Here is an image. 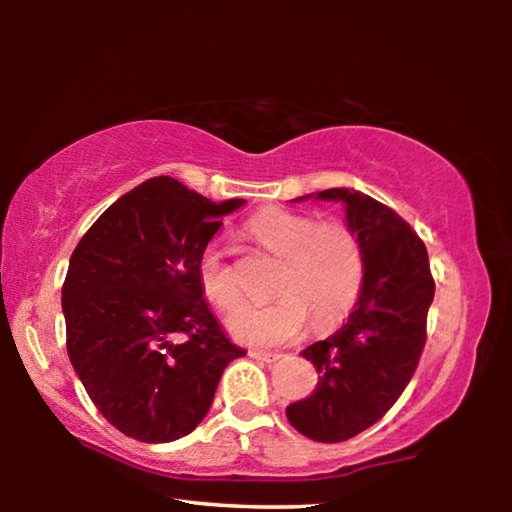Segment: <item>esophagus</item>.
<instances>
[{
    "label": "esophagus",
    "mask_w": 512,
    "mask_h": 512,
    "mask_svg": "<svg viewBox=\"0 0 512 512\" xmlns=\"http://www.w3.org/2000/svg\"><path fill=\"white\" fill-rule=\"evenodd\" d=\"M250 357L257 359V361H266V363H273V361H280L282 354L280 352H264V350H250Z\"/></svg>",
    "instance_id": "esophagus-1"
}]
</instances>
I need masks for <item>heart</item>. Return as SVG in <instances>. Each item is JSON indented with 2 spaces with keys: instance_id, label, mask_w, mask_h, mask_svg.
<instances>
[{
  "instance_id": "heart-1",
  "label": "heart",
  "mask_w": 512,
  "mask_h": 512,
  "mask_svg": "<svg viewBox=\"0 0 512 512\" xmlns=\"http://www.w3.org/2000/svg\"><path fill=\"white\" fill-rule=\"evenodd\" d=\"M248 235L268 253L284 259L273 305H241L228 316V332L255 348L282 345L305 329L311 316L316 327H332L348 316L359 300L366 277L357 230L343 219L316 221L314 214L266 207L246 225ZM198 284L203 296L221 311L239 302L235 273L219 246H207L198 257Z\"/></svg>"
}]
</instances>
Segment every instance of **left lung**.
Returning a JSON list of instances; mask_svg holds the SVG:
<instances>
[{
  "mask_svg": "<svg viewBox=\"0 0 512 512\" xmlns=\"http://www.w3.org/2000/svg\"><path fill=\"white\" fill-rule=\"evenodd\" d=\"M318 198L345 205L366 255V277L343 327L302 352L318 370V386L287 406V418L302 436L343 443L384 418L411 381L436 282L427 246L391 207L345 187Z\"/></svg>",
  "mask_w": 512,
  "mask_h": 512,
  "instance_id": "obj_1",
  "label": "left lung"
}]
</instances>
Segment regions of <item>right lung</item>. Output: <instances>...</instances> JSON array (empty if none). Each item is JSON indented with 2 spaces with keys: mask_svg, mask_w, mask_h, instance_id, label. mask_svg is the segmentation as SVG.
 <instances>
[{
  "mask_svg": "<svg viewBox=\"0 0 512 512\" xmlns=\"http://www.w3.org/2000/svg\"><path fill=\"white\" fill-rule=\"evenodd\" d=\"M244 198L212 203L158 176L112 203L74 248L63 284L69 361L112 427L171 443L207 415L246 350L212 316L198 257Z\"/></svg>",
  "mask_w": 512,
  "mask_h": 512,
  "instance_id": "obj_1",
  "label": "right lung"
}]
</instances>
